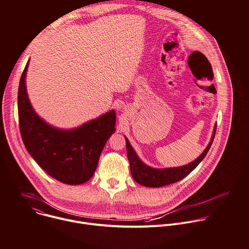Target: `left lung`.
<instances>
[{
    "instance_id": "obj_1",
    "label": "left lung",
    "mask_w": 249,
    "mask_h": 249,
    "mask_svg": "<svg viewBox=\"0 0 249 249\" xmlns=\"http://www.w3.org/2000/svg\"><path fill=\"white\" fill-rule=\"evenodd\" d=\"M216 129H217V124L214 127V132H213L210 143L208 144L204 152L195 160L182 166L168 167V168H154L144 163L134 151L133 147L129 143L128 139L125 137L127 156L130 162V170L134 180L137 183L147 187H161L177 181H180L193 169H195L196 166L206 157L207 153L211 148L213 141H214Z\"/></svg>"
}]
</instances>
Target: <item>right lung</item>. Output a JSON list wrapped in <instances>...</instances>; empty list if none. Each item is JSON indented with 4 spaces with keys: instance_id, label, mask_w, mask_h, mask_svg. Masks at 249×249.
Here are the masks:
<instances>
[{
    "instance_id": "add662e5",
    "label": "right lung",
    "mask_w": 249,
    "mask_h": 249,
    "mask_svg": "<svg viewBox=\"0 0 249 249\" xmlns=\"http://www.w3.org/2000/svg\"><path fill=\"white\" fill-rule=\"evenodd\" d=\"M23 70L18 93L20 135L23 144L37 164L56 180L78 185L89 180L100 154L115 132L116 113L110 110L74 129H59L34 111L26 91Z\"/></svg>"
}]
</instances>
